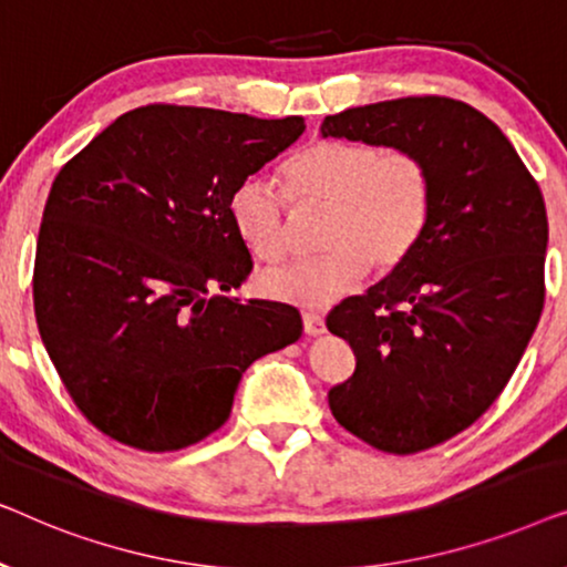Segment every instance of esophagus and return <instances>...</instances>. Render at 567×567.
Here are the masks:
<instances>
[{
    "label": "esophagus",
    "instance_id": "34e87169",
    "mask_svg": "<svg viewBox=\"0 0 567 567\" xmlns=\"http://www.w3.org/2000/svg\"><path fill=\"white\" fill-rule=\"evenodd\" d=\"M301 322H305V332H309V336H320V332H324L322 315L305 312V315H301Z\"/></svg>",
    "mask_w": 567,
    "mask_h": 567
}]
</instances>
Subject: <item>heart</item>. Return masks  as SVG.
Wrapping results in <instances>:
<instances>
[{
    "instance_id": "1",
    "label": "heart",
    "mask_w": 567,
    "mask_h": 567,
    "mask_svg": "<svg viewBox=\"0 0 567 567\" xmlns=\"http://www.w3.org/2000/svg\"><path fill=\"white\" fill-rule=\"evenodd\" d=\"M297 206H324L312 258L262 274L268 297L299 307H328L367 274L405 266L429 229L433 177L421 154L355 138H317L284 165ZM229 221L262 262L289 250V200L266 177H245L229 193Z\"/></svg>"
}]
</instances>
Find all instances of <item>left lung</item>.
I'll list each match as a JSON object with an SVG mask.
<instances>
[{
	"instance_id": "left-lung-1",
	"label": "left lung",
	"mask_w": 567,
	"mask_h": 567,
	"mask_svg": "<svg viewBox=\"0 0 567 567\" xmlns=\"http://www.w3.org/2000/svg\"><path fill=\"white\" fill-rule=\"evenodd\" d=\"M322 136L400 146L431 169L421 245L328 315L355 355L328 392L336 421L379 452H425L498 400L529 346L545 307V198L503 131L462 100L348 107Z\"/></svg>"
}]
</instances>
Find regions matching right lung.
<instances>
[{"label":"right lung","instance_id":"obj_1","mask_svg":"<svg viewBox=\"0 0 567 567\" xmlns=\"http://www.w3.org/2000/svg\"><path fill=\"white\" fill-rule=\"evenodd\" d=\"M305 118L190 105L123 113L59 169L35 247L43 346L107 439L177 452L221 429L245 369L301 336L278 301L212 297L250 276L231 188L278 157Z\"/></svg>","mask_w":567,"mask_h":567}]
</instances>
